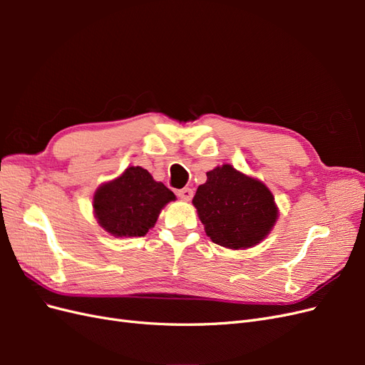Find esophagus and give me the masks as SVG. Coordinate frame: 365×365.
<instances>
[{
	"mask_svg": "<svg viewBox=\"0 0 365 365\" xmlns=\"http://www.w3.org/2000/svg\"><path fill=\"white\" fill-rule=\"evenodd\" d=\"M178 196L181 197L182 201H190L192 197H193V190L189 189V187H185V189L178 190Z\"/></svg>",
	"mask_w": 365,
	"mask_h": 365,
	"instance_id": "34e87169",
	"label": "esophagus"
}]
</instances>
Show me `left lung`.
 <instances>
[{
    "label": "left lung",
    "mask_w": 365,
    "mask_h": 365,
    "mask_svg": "<svg viewBox=\"0 0 365 365\" xmlns=\"http://www.w3.org/2000/svg\"><path fill=\"white\" fill-rule=\"evenodd\" d=\"M192 204L207 236L228 250L256 247L279 219V207L268 187L231 164L207 172V181L197 187Z\"/></svg>",
    "instance_id": "left-lung-1"
}]
</instances>
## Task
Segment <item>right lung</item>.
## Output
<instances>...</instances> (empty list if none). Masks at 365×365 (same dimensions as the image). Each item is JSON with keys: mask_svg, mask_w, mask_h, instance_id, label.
I'll use <instances>...</instances> for the list:
<instances>
[{"mask_svg": "<svg viewBox=\"0 0 365 365\" xmlns=\"http://www.w3.org/2000/svg\"><path fill=\"white\" fill-rule=\"evenodd\" d=\"M176 196L140 168L129 165L117 178L103 182L93 196L94 216L114 237H140L155 225L161 210Z\"/></svg>", "mask_w": 365, "mask_h": 365, "instance_id": "obj_1", "label": "right lung"}]
</instances>
